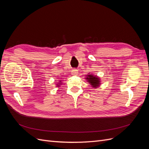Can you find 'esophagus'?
<instances>
[{
  "instance_id": "34e87169",
  "label": "esophagus",
  "mask_w": 149,
  "mask_h": 149,
  "mask_svg": "<svg viewBox=\"0 0 149 149\" xmlns=\"http://www.w3.org/2000/svg\"><path fill=\"white\" fill-rule=\"evenodd\" d=\"M78 71L77 70H72L71 71V73H72V74H73V75H76V74H77L78 73Z\"/></svg>"
}]
</instances>
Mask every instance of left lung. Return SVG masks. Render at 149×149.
Here are the masks:
<instances>
[{"label":"left lung","mask_w":149,"mask_h":149,"mask_svg":"<svg viewBox=\"0 0 149 149\" xmlns=\"http://www.w3.org/2000/svg\"><path fill=\"white\" fill-rule=\"evenodd\" d=\"M88 77L86 78L88 80H89V82L90 83L93 87H97L99 86L100 84V81L99 79L96 77V76H94L93 75H88Z\"/></svg>","instance_id":"8db88e82"}]
</instances>
